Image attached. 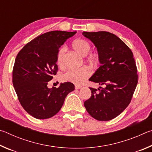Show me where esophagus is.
Wrapping results in <instances>:
<instances>
[{
    "label": "esophagus",
    "instance_id": "34e87169",
    "mask_svg": "<svg viewBox=\"0 0 152 152\" xmlns=\"http://www.w3.org/2000/svg\"><path fill=\"white\" fill-rule=\"evenodd\" d=\"M81 88H82V86H80V85H78V84H76L75 85L76 89H80Z\"/></svg>",
    "mask_w": 152,
    "mask_h": 152
}]
</instances>
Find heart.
I'll use <instances>...</instances> for the list:
<instances>
[{"label": "heart", "instance_id": "obj_1", "mask_svg": "<svg viewBox=\"0 0 152 152\" xmlns=\"http://www.w3.org/2000/svg\"><path fill=\"white\" fill-rule=\"evenodd\" d=\"M72 48L77 53L82 56H86L91 51V46L87 41L82 39H78L74 41L72 43ZM66 47H62L60 49L57 54V64L59 66H64V58L66 52ZM88 60L92 64H96L99 61V58L97 55L91 53L88 56ZM91 70L88 67H82L80 68L70 69L62 74L61 78L64 82H72V83L80 84L84 80L91 76Z\"/></svg>", "mask_w": 152, "mask_h": 152}]
</instances>
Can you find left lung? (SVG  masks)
Wrapping results in <instances>:
<instances>
[{
	"label": "left lung",
	"instance_id": "left-lung-1",
	"mask_svg": "<svg viewBox=\"0 0 152 152\" xmlns=\"http://www.w3.org/2000/svg\"><path fill=\"white\" fill-rule=\"evenodd\" d=\"M96 48L101 66L89 80L104 88H90L91 97L84 102L90 115L98 121L114 119L130 103L137 84V67L130 48L107 31L82 32Z\"/></svg>",
	"mask_w": 152,
	"mask_h": 152
}]
</instances>
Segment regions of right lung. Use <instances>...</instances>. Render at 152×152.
Masks as SVG:
<instances>
[{"label":"right lung","mask_w":152,"mask_h":152,"mask_svg":"<svg viewBox=\"0 0 152 152\" xmlns=\"http://www.w3.org/2000/svg\"><path fill=\"white\" fill-rule=\"evenodd\" d=\"M76 31H51L35 37L21 49L15 59L12 83L21 106L33 117L45 119L60 111L66 97L75 88L71 82L49 88L58 71L59 48Z\"/></svg>","instance_id":"1"}]
</instances>
